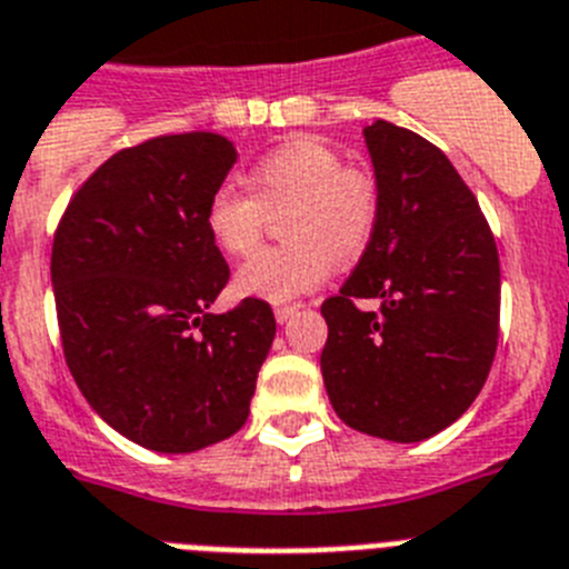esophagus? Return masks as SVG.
Returning a JSON list of instances; mask_svg holds the SVG:
<instances>
[{"mask_svg":"<svg viewBox=\"0 0 569 569\" xmlns=\"http://www.w3.org/2000/svg\"><path fill=\"white\" fill-rule=\"evenodd\" d=\"M273 313H276V322L284 325V322H290V319H293L296 313H299V308H296V305H279V308H276Z\"/></svg>","mask_w":569,"mask_h":569,"instance_id":"esophagus-1","label":"esophagus"}]
</instances>
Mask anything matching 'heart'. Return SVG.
<instances>
[{"instance_id":"heart-1","label":"heart","mask_w":569,"mask_h":569,"mask_svg":"<svg viewBox=\"0 0 569 569\" xmlns=\"http://www.w3.org/2000/svg\"><path fill=\"white\" fill-rule=\"evenodd\" d=\"M244 189L224 183L207 201L203 224L227 256L244 259L281 216L284 244L256 252L236 273V290L264 302H290L322 284L331 261L353 264L380 221V181L368 167L342 163L333 146L293 138L261 154Z\"/></svg>"}]
</instances>
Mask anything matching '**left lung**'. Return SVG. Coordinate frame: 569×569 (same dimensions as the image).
<instances>
[{
    "instance_id": "8db88e82",
    "label": "left lung",
    "mask_w": 569,
    "mask_h": 569,
    "mask_svg": "<svg viewBox=\"0 0 569 569\" xmlns=\"http://www.w3.org/2000/svg\"><path fill=\"white\" fill-rule=\"evenodd\" d=\"M380 221L337 296L325 299L322 377L339 420L371 437L417 443L480 395L498 348V247L435 143L402 126H366ZM373 298L366 311L356 305Z\"/></svg>"
}]
</instances>
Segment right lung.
Instances as JSON below:
<instances>
[{"label": "right lung", "instance_id": "right-lung-1", "mask_svg": "<svg viewBox=\"0 0 569 569\" xmlns=\"http://www.w3.org/2000/svg\"><path fill=\"white\" fill-rule=\"evenodd\" d=\"M236 158L216 132L120 149L77 189L53 236L68 371L111 429L152 451L236 435L276 337L261 299L210 313L230 267L203 212Z\"/></svg>", "mask_w": 569, "mask_h": 569}]
</instances>
